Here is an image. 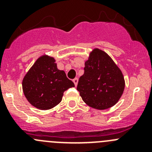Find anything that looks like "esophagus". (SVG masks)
<instances>
[{"instance_id":"obj_1","label":"esophagus","mask_w":152,"mask_h":152,"mask_svg":"<svg viewBox=\"0 0 152 152\" xmlns=\"http://www.w3.org/2000/svg\"><path fill=\"white\" fill-rule=\"evenodd\" d=\"M73 83H74L75 86H76L78 84V82H79V79H78V78H75V79H73Z\"/></svg>"}]
</instances>
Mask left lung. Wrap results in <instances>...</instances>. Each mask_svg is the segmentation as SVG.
Masks as SVG:
<instances>
[{"label":"left lung","mask_w":152,"mask_h":152,"mask_svg":"<svg viewBox=\"0 0 152 152\" xmlns=\"http://www.w3.org/2000/svg\"><path fill=\"white\" fill-rule=\"evenodd\" d=\"M84 70L76 88L82 100L97 110H106L115 104L123 94L125 82L121 71L109 55L94 49Z\"/></svg>","instance_id":"obj_1"}]
</instances>
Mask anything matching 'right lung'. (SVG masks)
<instances>
[{
    "mask_svg": "<svg viewBox=\"0 0 152 152\" xmlns=\"http://www.w3.org/2000/svg\"><path fill=\"white\" fill-rule=\"evenodd\" d=\"M23 90L29 103L39 110L59 104L65 90L75 87L63 70L57 69L53 57L42 56L35 62L23 80Z\"/></svg>",
    "mask_w": 152,
    "mask_h": 152,
    "instance_id": "obj_1",
    "label": "right lung"
}]
</instances>
